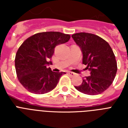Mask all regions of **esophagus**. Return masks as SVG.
I'll return each instance as SVG.
<instances>
[{
	"label": "esophagus",
	"mask_w": 128,
	"mask_h": 128,
	"mask_svg": "<svg viewBox=\"0 0 128 128\" xmlns=\"http://www.w3.org/2000/svg\"><path fill=\"white\" fill-rule=\"evenodd\" d=\"M68 74L71 76H74V75H75V74H74V72H68Z\"/></svg>",
	"instance_id": "obj_1"
}]
</instances>
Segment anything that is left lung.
Segmentation results:
<instances>
[{
	"mask_svg": "<svg viewBox=\"0 0 128 128\" xmlns=\"http://www.w3.org/2000/svg\"><path fill=\"white\" fill-rule=\"evenodd\" d=\"M72 37L82 50V63L90 72V76L83 78L82 84L75 88L88 95L102 93L112 84L117 72L113 50L106 41L97 35L79 32Z\"/></svg>",
	"mask_w": 128,
	"mask_h": 128,
	"instance_id": "left-lung-1",
	"label": "left lung"
}]
</instances>
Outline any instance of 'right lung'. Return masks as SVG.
I'll list each match as a JSON object with an SVG mask.
<instances>
[{"label":"right lung","instance_id":"right-lung-1","mask_svg":"<svg viewBox=\"0 0 128 128\" xmlns=\"http://www.w3.org/2000/svg\"><path fill=\"white\" fill-rule=\"evenodd\" d=\"M69 34L60 32L35 34L24 41L15 57L17 78L28 92L35 94L48 93L56 88L65 72H52L47 66L57 45L67 42Z\"/></svg>","mask_w":128,"mask_h":128}]
</instances>
